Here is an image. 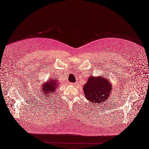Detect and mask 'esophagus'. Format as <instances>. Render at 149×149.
<instances>
[{"instance_id":"1","label":"esophagus","mask_w":149,"mask_h":149,"mask_svg":"<svg viewBox=\"0 0 149 149\" xmlns=\"http://www.w3.org/2000/svg\"><path fill=\"white\" fill-rule=\"evenodd\" d=\"M70 85H72V86H76V83H71V82L70 83Z\"/></svg>"}]
</instances>
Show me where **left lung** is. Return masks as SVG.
Listing matches in <instances>:
<instances>
[{
  "instance_id": "left-lung-1",
  "label": "left lung",
  "mask_w": 149,
  "mask_h": 149,
  "mask_svg": "<svg viewBox=\"0 0 149 149\" xmlns=\"http://www.w3.org/2000/svg\"><path fill=\"white\" fill-rule=\"evenodd\" d=\"M107 78L105 76H90L87 82L85 84L83 87L84 95L87 100L93 103V105L95 104L97 105L108 101L113 87L111 83Z\"/></svg>"
}]
</instances>
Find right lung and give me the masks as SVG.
Segmentation results:
<instances>
[{
	"label": "right lung",
	"instance_id": "1",
	"mask_svg": "<svg viewBox=\"0 0 149 149\" xmlns=\"http://www.w3.org/2000/svg\"><path fill=\"white\" fill-rule=\"evenodd\" d=\"M58 82V81L56 79V77L55 78L54 77L53 78L48 79L47 82L41 86L40 91L39 93H41L40 95L44 96H50L52 95V94H54L56 92V88L59 86Z\"/></svg>",
	"mask_w": 149,
	"mask_h": 149
}]
</instances>
